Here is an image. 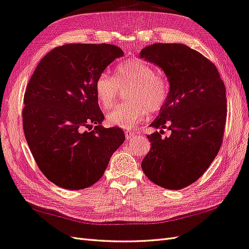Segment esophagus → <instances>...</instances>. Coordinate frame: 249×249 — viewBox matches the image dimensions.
<instances>
[{"mask_svg": "<svg viewBox=\"0 0 249 249\" xmlns=\"http://www.w3.org/2000/svg\"><path fill=\"white\" fill-rule=\"evenodd\" d=\"M124 135H125L126 139H132V138H134L136 136V133L131 131V130H125L124 131Z\"/></svg>", "mask_w": 249, "mask_h": 249, "instance_id": "34e87169", "label": "esophagus"}]
</instances>
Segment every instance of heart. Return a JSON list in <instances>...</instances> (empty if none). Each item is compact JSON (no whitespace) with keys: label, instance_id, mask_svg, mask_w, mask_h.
<instances>
[{"label":"heart","instance_id":"b5f03b06","mask_svg":"<svg viewBox=\"0 0 249 249\" xmlns=\"http://www.w3.org/2000/svg\"><path fill=\"white\" fill-rule=\"evenodd\" d=\"M126 96L131 99L115 107L107 114L111 125L130 129L139 123L148 111L157 113L166 106L170 96V82L152 65L142 60L130 59L115 66V75L102 71L95 82V92L99 105L111 107L119 93V86H129Z\"/></svg>","mask_w":249,"mask_h":249}]
</instances>
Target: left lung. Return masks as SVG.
Wrapping results in <instances>:
<instances>
[{
	"label": "left lung",
	"instance_id": "left-lung-1",
	"mask_svg": "<svg viewBox=\"0 0 249 249\" xmlns=\"http://www.w3.org/2000/svg\"><path fill=\"white\" fill-rule=\"evenodd\" d=\"M141 57L165 71L170 96L151 124L168 129L147 137L151 149L142 162L147 178L167 189L178 190L196 181L213 161L223 142L227 117L226 88L216 66L184 44L156 43Z\"/></svg>",
	"mask_w": 249,
	"mask_h": 249
}]
</instances>
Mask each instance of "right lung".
Instances as JSON below:
<instances>
[{
    "label": "right lung",
    "instance_id": "right-lung-1",
    "mask_svg": "<svg viewBox=\"0 0 249 249\" xmlns=\"http://www.w3.org/2000/svg\"><path fill=\"white\" fill-rule=\"evenodd\" d=\"M123 56L112 44H63L42 58L30 77L24 134L41 172L54 185L69 190L94 185L124 142V130L100 125L105 116L95 92L97 77Z\"/></svg>",
    "mask_w": 249,
    "mask_h": 249
}]
</instances>
